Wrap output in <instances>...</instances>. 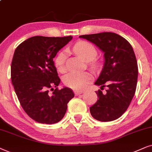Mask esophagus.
Instances as JSON below:
<instances>
[{"mask_svg":"<svg viewBox=\"0 0 152 152\" xmlns=\"http://www.w3.org/2000/svg\"><path fill=\"white\" fill-rule=\"evenodd\" d=\"M83 93V92H82V91H74V94L76 96H78V95L81 94Z\"/></svg>","mask_w":152,"mask_h":152,"instance_id":"esophagus-1","label":"esophagus"}]
</instances>
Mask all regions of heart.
<instances>
[{
  "mask_svg": "<svg viewBox=\"0 0 152 152\" xmlns=\"http://www.w3.org/2000/svg\"><path fill=\"white\" fill-rule=\"evenodd\" d=\"M75 53L88 62V65L93 70H96L99 66V62L95 60L97 56L96 49L90 42L80 41L73 46ZM56 67L60 72L66 71V53L62 50L58 53L54 60ZM92 76L88 72L76 73L71 72L64 78V83L69 88L76 91L83 90L92 82Z\"/></svg>",
  "mask_w": 152,
  "mask_h": 152,
  "instance_id": "b5f03b06",
  "label": "heart"
}]
</instances>
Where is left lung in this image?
<instances>
[{"label": "left lung", "instance_id": "8db88e82", "mask_svg": "<svg viewBox=\"0 0 152 152\" xmlns=\"http://www.w3.org/2000/svg\"><path fill=\"white\" fill-rule=\"evenodd\" d=\"M96 44L104 53L105 63L95 85L104 93L96 91L98 99L90 108L92 116L101 122L118 119L127 110L137 86V60L132 46L126 39L114 32H104L79 36Z\"/></svg>", "mask_w": 152, "mask_h": 152}]
</instances>
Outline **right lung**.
<instances>
[{
    "instance_id": "right-lung-1",
    "label": "right lung",
    "mask_w": 152,
    "mask_h": 152,
    "mask_svg": "<svg viewBox=\"0 0 152 152\" xmlns=\"http://www.w3.org/2000/svg\"><path fill=\"white\" fill-rule=\"evenodd\" d=\"M72 39V36H35L16 48L11 64L12 83L22 108L36 122H60L74 96L72 89L58 88L60 79L53 62L58 50Z\"/></svg>"
}]
</instances>
